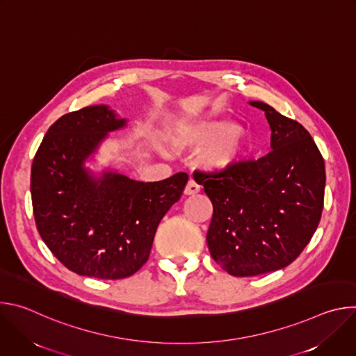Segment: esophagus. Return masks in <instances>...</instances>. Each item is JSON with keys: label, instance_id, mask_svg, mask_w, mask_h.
Instances as JSON below:
<instances>
[{"label": "esophagus", "instance_id": "34e87169", "mask_svg": "<svg viewBox=\"0 0 356 356\" xmlns=\"http://www.w3.org/2000/svg\"><path fill=\"white\" fill-rule=\"evenodd\" d=\"M200 191L198 184L194 180H188V183L184 187V195H194Z\"/></svg>", "mask_w": 356, "mask_h": 356}]
</instances>
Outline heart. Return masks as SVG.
Instances as JSON below:
<instances>
[{"label": "heart", "mask_w": 356, "mask_h": 356, "mask_svg": "<svg viewBox=\"0 0 356 356\" xmlns=\"http://www.w3.org/2000/svg\"><path fill=\"white\" fill-rule=\"evenodd\" d=\"M238 125L227 120H181L170 129L176 147L205 149L200 158L209 172H229L242 165L250 152L249 138L236 132Z\"/></svg>", "instance_id": "obj_1"}]
</instances>
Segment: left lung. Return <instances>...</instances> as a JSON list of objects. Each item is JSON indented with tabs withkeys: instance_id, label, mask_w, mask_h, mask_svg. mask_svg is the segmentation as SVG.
<instances>
[{
	"instance_id": "obj_1",
	"label": "left lung",
	"mask_w": 356,
	"mask_h": 356,
	"mask_svg": "<svg viewBox=\"0 0 356 356\" xmlns=\"http://www.w3.org/2000/svg\"><path fill=\"white\" fill-rule=\"evenodd\" d=\"M249 104L265 111L272 150L229 172L194 173L213 202L211 257L238 277L296 261L318 227L325 188L324 159L309 131L262 101Z\"/></svg>"
}]
</instances>
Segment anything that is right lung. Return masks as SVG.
<instances>
[{
	"label": "right lung",
	"mask_w": 356,
	"mask_h": 356,
	"mask_svg": "<svg viewBox=\"0 0 356 356\" xmlns=\"http://www.w3.org/2000/svg\"><path fill=\"white\" fill-rule=\"evenodd\" d=\"M127 125L107 106L60 117L36 152L31 194L36 228L72 272L103 280L132 276L147 261L161 220L183 194L187 173L143 183L84 168L107 134Z\"/></svg>",
	"instance_id": "1"
}]
</instances>
